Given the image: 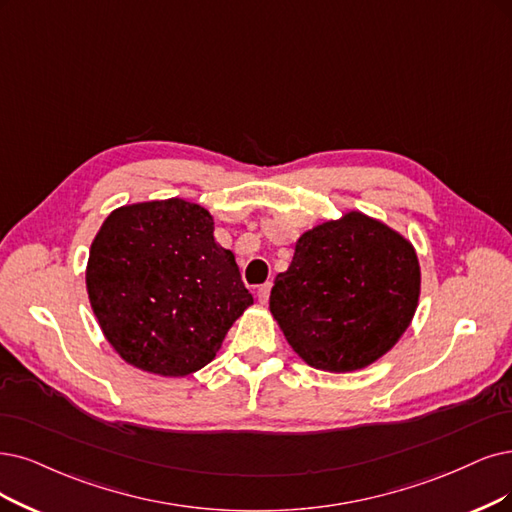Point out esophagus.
Here are the masks:
<instances>
[{
	"mask_svg": "<svg viewBox=\"0 0 512 512\" xmlns=\"http://www.w3.org/2000/svg\"><path fill=\"white\" fill-rule=\"evenodd\" d=\"M270 291H272V282H263V285L257 289V299L261 301V304H268Z\"/></svg>",
	"mask_w": 512,
	"mask_h": 512,
	"instance_id": "obj_1",
	"label": "esophagus"
}]
</instances>
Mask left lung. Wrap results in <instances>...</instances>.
<instances>
[{"instance_id":"obj_1","label":"left lung","mask_w":512,"mask_h":512,"mask_svg":"<svg viewBox=\"0 0 512 512\" xmlns=\"http://www.w3.org/2000/svg\"><path fill=\"white\" fill-rule=\"evenodd\" d=\"M418 297L413 246L388 225L348 213L297 240L289 270L274 280L270 312L308 365L346 373L399 342Z\"/></svg>"}]
</instances>
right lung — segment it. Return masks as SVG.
<instances>
[{
  "label": "right lung",
  "instance_id": "1",
  "mask_svg": "<svg viewBox=\"0 0 512 512\" xmlns=\"http://www.w3.org/2000/svg\"><path fill=\"white\" fill-rule=\"evenodd\" d=\"M86 287L107 342L143 371L183 377L211 363L253 304L206 208L179 198L122 206L90 246Z\"/></svg>",
  "mask_w": 512,
  "mask_h": 512
}]
</instances>
